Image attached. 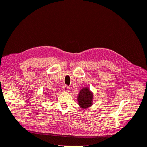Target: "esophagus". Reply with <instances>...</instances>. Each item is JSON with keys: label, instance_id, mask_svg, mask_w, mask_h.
Segmentation results:
<instances>
[{"label": "esophagus", "instance_id": "esophagus-1", "mask_svg": "<svg viewBox=\"0 0 147 147\" xmlns=\"http://www.w3.org/2000/svg\"><path fill=\"white\" fill-rule=\"evenodd\" d=\"M69 90H70V88L69 86H67V85H64L63 86V91L64 92H69Z\"/></svg>", "mask_w": 147, "mask_h": 147}]
</instances>
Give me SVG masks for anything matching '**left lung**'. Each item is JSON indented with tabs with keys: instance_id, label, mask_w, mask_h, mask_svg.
<instances>
[{
	"instance_id": "8db88e82",
	"label": "left lung",
	"mask_w": 147,
	"mask_h": 147,
	"mask_svg": "<svg viewBox=\"0 0 147 147\" xmlns=\"http://www.w3.org/2000/svg\"><path fill=\"white\" fill-rule=\"evenodd\" d=\"M77 100L78 105L83 109H87L92 105L93 93L87 87L83 88L80 91Z\"/></svg>"
}]
</instances>
